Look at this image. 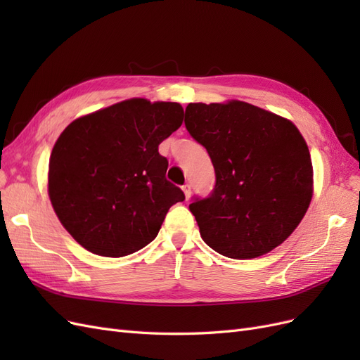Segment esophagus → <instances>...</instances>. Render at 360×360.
Wrapping results in <instances>:
<instances>
[{
  "instance_id": "obj_1",
  "label": "esophagus",
  "mask_w": 360,
  "mask_h": 360,
  "mask_svg": "<svg viewBox=\"0 0 360 360\" xmlns=\"http://www.w3.org/2000/svg\"><path fill=\"white\" fill-rule=\"evenodd\" d=\"M181 189H183V192H184V197H186V200H189V198H191V195H192V188H191V184H189V183L183 184Z\"/></svg>"
}]
</instances>
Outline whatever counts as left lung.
I'll list each match as a JSON object with an SVG mask.
<instances>
[{
  "instance_id": "left-lung-1",
  "label": "left lung",
  "mask_w": 360,
  "mask_h": 360,
  "mask_svg": "<svg viewBox=\"0 0 360 360\" xmlns=\"http://www.w3.org/2000/svg\"><path fill=\"white\" fill-rule=\"evenodd\" d=\"M184 124L207 150L216 174L209 197L189 205L202 240L234 259L279 246L312 198L311 155L299 129L240 101L189 103Z\"/></svg>"
}]
</instances>
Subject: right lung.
Listing matches in <instances>:
<instances>
[{
	"mask_svg": "<svg viewBox=\"0 0 360 360\" xmlns=\"http://www.w3.org/2000/svg\"><path fill=\"white\" fill-rule=\"evenodd\" d=\"M183 123L176 102L129 99L72 122L49 159L48 191L82 248L124 257L153 242L184 193L167 180L159 144Z\"/></svg>",
	"mask_w": 360,
	"mask_h": 360,
	"instance_id": "obj_1",
	"label": "right lung"
}]
</instances>
